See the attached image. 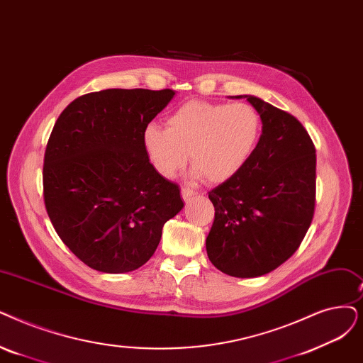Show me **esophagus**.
<instances>
[{"label":"esophagus","mask_w":363,"mask_h":363,"mask_svg":"<svg viewBox=\"0 0 363 363\" xmlns=\"http://www.w3.org/2000/svg\"><path fill=\"white\" fill-rule=\"evenodd\" d=\"M196 194H197V193H196V191H193L191 188H181V196H182V199H184L185 201L191 200Z\"/></svg>","instance_id":"esophagus-1"}]
</instances>
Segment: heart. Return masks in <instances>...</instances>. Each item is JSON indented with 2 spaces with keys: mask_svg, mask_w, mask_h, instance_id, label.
<instances>
[{
  "mask_svg": "<svg viewBox=\"0 0 363 363\" xmlns=\"http://www.w3.org/2000/svg\"><path fill=\"white\" fill-rule=\"evenodd\" d=\"M262 130L258 109L249 104L191 101L181 105L166 121V129L148 124L144 151L164 178H173L190 162L196 175L223 184L245 167Z\"/></svg>",
  "mask_w": 363,
  "mask_h": 363,
  "instance_id": "obj_1",
  "label": "heart"
}]
</instances>
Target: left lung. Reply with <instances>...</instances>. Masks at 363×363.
<instances>
[{"label":"left lung","mask_w":363,"mask_h":363,"mask_svg":"<svg viewBox=\"0 0 363 363\" xmlns=\"http://www.w3.org/2000/svg\"><path fill=\"white\" fill-rule=\"evenodd\" d=\"M246 98L261 114L262 135L238 175L209 191L215 219L206 238L211 262L242 279L289 259L316 204V148L304 125L259 98Z\"/></svg>","instance_id":"1"}]
</instances>
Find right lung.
Masks as SVG:
<instances>
[{"mask_svg": "<svg viewBox=\"0 0 363 363\" xmlns=\"http://www.w3.org/2000/svg\"><path fill=\"white\" fill-rule=\"evenodd\" d=\"M170 89H106L72 101L45 147L43 194L52 224L72 254L102 273L144 265L163 225L182 208L179 186L144 151L150 121Z\"/></svg>", "mask_w": 363, "mask_h": 363, "instance_id": "1", "label": "right lung"}]
</instances>
